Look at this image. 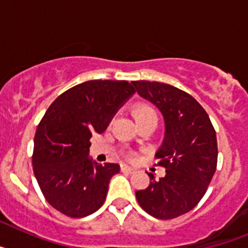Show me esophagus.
<instances>
[{
	"mask_svg": "<svg viewBox=\"0 0 248 248\" xmlns=\"http://www.w3.org/2000/svg\"><path fill=\"white\" fill-rule=\"evenodd\" d=\"M120 170L124 172H129V174H133V172H135V169L131 168V166H128V165H122L120 166Z\"/></svg>",
	"mask_w": 248,
	"mask_h": 248,
	"instance_id": "obj_1",
	"label": "esophagus"
}]
</instances>
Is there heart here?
I'll use <instances>...</instances> for the list:
<instances>
[{
    "label": "heart",
    "instance_id": "1",
    "mask_svg": "<svg viewBox=\"0 0 248 248\" xmlns=\"http://www.w3.org/2000/svg\"><path fill=\"white\" fill-rule=\"evenodd\" d=\"M135 117H137V119H139V118L156 117V115H155V111L150 107H138L135 109Z\"/></svg>",
    "mask_w": 248,
    "mask_h": 248
}]
</instances>
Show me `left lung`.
I'll return each mask as SVG.
<instances>
[{
	"label": "left lung",
	"instance_id": "1",
	"mask_svg": "<svg viewBox=\"0 0 248 248\" xmlns=\"http://www.w3.org/2000/svg\"><path fill=\"white\" fill-rule=\"evenodd\" d=\"M140 97L156 107L165 122V137L155 157L165 176L135 192L140 207L153 217L170 220L200 202L217 165L216 131L209 115L190 94L170 84L131 82Z\"/></svg>",
	"mask_w": 248,
	"mask_h": 248
}]
</instances>
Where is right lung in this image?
<instances>
[{
  "instance_id": "1",
  "label": "right lung",
  "mask_w": 248,
  "mask_h": 248,
  "mask_svg": "<svg viewBox=\"0 0 248 248\" xmlns=\"http://www.w3.org/2000/svg\"><path fill=\"white\" fill-rule=\"evenodd\" d=\"M126 80H88L62 93L37 126L32 155L34 176L46 200L69 217H84L104 203L118 164L88 156L92 135L102 134L134 94Z\"/></svg>"
}]
</instances>
